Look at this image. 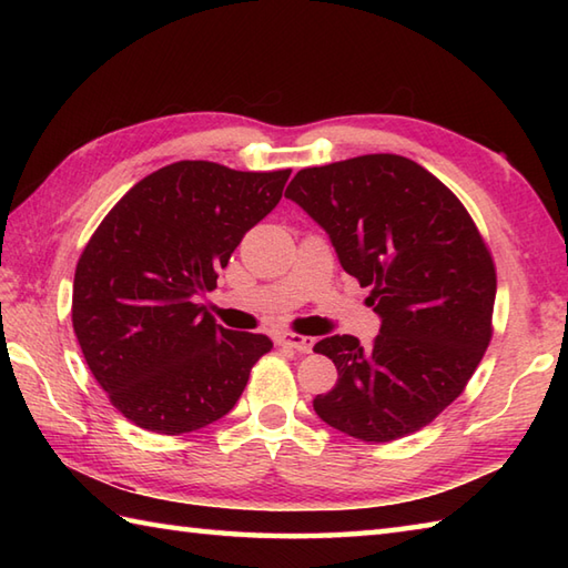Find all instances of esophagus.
<instances>
[{"mask_svg":"<svg viewBox=\"0 0 568 568\" xmlns=\"http://www.w3.org/2000/svg\"><path fill=\"white\" fill-rule=\"evenodd\" d=\"M277 344L287 346V348H295L297 354H310L312 346H315V339L312 336H303V334H293V332H285L277 336Z\"/></svg>","mask_w":568,"mask_h":568,"instance_id":"obj_1","label":"esophagus"}]
</instances>
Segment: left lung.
Listing matches in <instances>:
<instances>
[{"label": "left lung", "mask_w": 568, "mask_h": 568, "mask_svg": "<svg viewBox=\"0 0 568 568\" xmlns=\"http://www.w3.org/2000/svg\"><path fill=\"white\" fill-rule=\"evenodd\" d=\"M285 197L329 234L381 315L368 348L348 334L315 344L339 371L315 413L371 444L427 427L464 393L493 336L496 263L476 222L439 178L395 153L303 168Z\"/></svg>", "instance_id": "left-lung-1"}]
</instances>
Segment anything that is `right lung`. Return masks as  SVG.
I'll return each mask as SVG.
<instances>
[{"instance_id": "right-lung-1", "label": "right lung", "mask_w": 568, "mask_h": 568, "mask_svg": "<svg viewBox=\"0 0 568 568\" xmlns=\"http://www.w3.org/2000/svg\"><path fill=\"white\" fill-rule=\"evenodd\" d=\"M291 168L178 161L131 187L94 229L72 283V329L94 381L136 427L185 434L224 417L273 342L197 305L283 197Z\"/></svg>"}]
</instances>
